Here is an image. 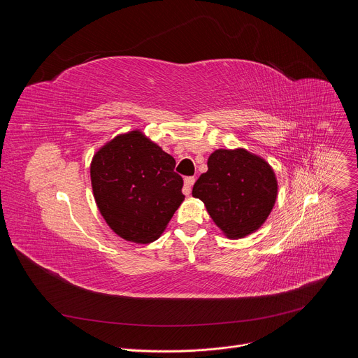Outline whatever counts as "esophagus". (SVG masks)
Returning a JSON list of instances; mask_svg holds the SVG:
<instances>
[{
  "instance_id": "obj_1",
  "label": "esophagus",
  "mask_w": 358,
  "mask_h": 358,
  "mask_svg": "<svg viewBox=\"0 0 358 358\" xmlns=\"http://www.w3.org/2000/svg\"><path fill=\"white\" fill-rule=\"evenodd\" d=\"M194 182H195V177H185V178H184V188H182V192H184L185 195H189V194H191V188H192Z\"/></svg>"
}]
</instances>
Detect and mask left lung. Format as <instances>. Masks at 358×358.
<instances>
[{
	"label": "left lung",
	"instance_id": "left-lung-1",
	"mask_svg": "<svg viewBox=\"0 0 358 358\" xmlns=\"http://www.w3.org/2000/svg\"><path fill=\"white\" fill-rule=\"evenodd\" d=\"M278 194L272 167L243 148L217 150L192 195L206 203L222 232L232 239L257 231L269 217Z\"/></svg>",
	"mask_w": 358,
	"mask_h": 358
}]
</instances>
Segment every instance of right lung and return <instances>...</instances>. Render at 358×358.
<instances>
[{"mask_svg": "<svg viewBox=\"0 0 358 358\" xmlns=\"http://www.w3.org/2000/svg\"><path fill=\"white\" fill-rule=\"evenodd\" d=\"M176 160L140 131L115 137L92 160L94 201L123 239L148 243L166 229L184 199Z\"/></svg>", "mask_w": 358, "mask_h": 358, "instance_id": "1", "label": "right lung"}]
</instances>
